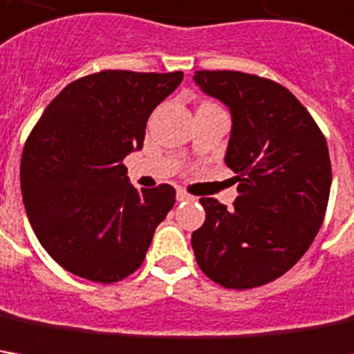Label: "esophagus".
<instances>
[{
  "label": "esophagus",
  "instance_id": "obj_1",
  "mask_svg": "<svg viewBox=\"0 0 354 354\" xmlns=\"http://www.w3.org/2000/svg\"><path fill=\"white\" fill-rule=\"evenodd\" d=\"M177 201H179V203H191V201H194V196H191L187 191L179 189V191H177Z\"/></svg>",
  "mask_w": 354,
  "mask_h": 354
}]
</instances>
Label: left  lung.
Masks as SVG:
<instances>
[{
	"label": "left lung",
	"mask_w": 354,
	"mask_h": 354,
	"mask_svg": "<svg viewBox=\"0 0 354 354\" xmlns=\"http://www.w3.org/2000/svg\"><path fill=\"white\" fill-rule=\"evenodd\" d=\"M194 82L232 113L226 165L234 208L201 198L194 257L210 281L234 290L263 286L300 261L324 224L331 161L324 132L281 83L255 73L201 70Z\"/></svg>",
	"instance_id": "left-lung-1"
}]
</instances>
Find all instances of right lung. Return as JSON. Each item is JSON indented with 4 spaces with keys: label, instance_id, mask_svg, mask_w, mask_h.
<instances>
[{
    "label": "right lung",
    "instance_id": "1",
    "mask_svg": "<svg viewBox=\"0 0 354 354\" xmlns=\"http://www.w3.org/2000/svg\"><path fill=\"white\" fill-rule=\"evenodd\" d=\"M183 72L103 70L66 85L30 130L21 193L40 245L60 267L118 282L144 263L175 189L138 191L122 160L144 146L146 122Z\"/></svg>",
    "mask_w": 354,
    "mask_h": 354
}]
</instances>
